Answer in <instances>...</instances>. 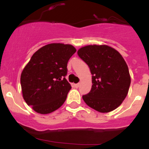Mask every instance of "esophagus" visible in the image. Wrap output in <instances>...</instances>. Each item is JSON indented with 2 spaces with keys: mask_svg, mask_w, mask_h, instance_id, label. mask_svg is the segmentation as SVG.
Returning a JSON list of instances; mask_svg holds the SVG:
<instances>
[{
  "mask_svg": "<svg viewBox=\"0 0 149 149\" xmlns=\"http://www.w3.org/2000/svg\"><path fill=\"white\" fill-rule=\"evenodd\" d=\"M79 86H80V84H74V87H75V88H78Z\"/></svg>",
  "mask_w": 149,
  "mask_h": 149,
  "instance_id": "esophagus-1",
  "label": "esophagus"
}]
</instances>
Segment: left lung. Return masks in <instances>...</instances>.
Returning a JSON list of instances; mask_svg holds the SVG:
<instances>
[{"label": "left lung", "mask_w": 149, "mask_h": 149, "mask_svg": "<svg viewBox=\"0 0 149 149\" xmlns=\"http://www.w3.org/2000/svg\"><path fill=\"white\" fill-rule=\"evenodd\" d=\"M89 65L93 86L84 102L100 113H108L120 106L128 93L131 76L119 51L106 45H89L77 51Z\"/></svg>", "instance_id": "obj_1"}]
</instances>
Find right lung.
Returning <instances> with one entry per match:
<instances>
[{
    "label": "right lung",
    "instance_id": "add662e5",
    "mask_svg": "<svg viewBox=\"0 0 149 149\" xmlns=\"http://www.w3.org/2000/svg\"><path fill=\"white\" fill-rule=\"evenodd\" d=\"M76 52L72 45L51 43L36 51L21 74L23 98L40 114L55 111L63 104L71 89L65 79L67 63Z\"/></svg>",
    "mask_w": 149,
    "mask_h": 149
}]
</instances>
